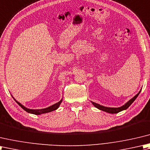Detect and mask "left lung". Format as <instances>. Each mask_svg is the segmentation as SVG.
<instances>
[{
	"label": "left lung",
	"instance_id": "1",
	"mask_svg": "<svg viewBox=\"0 0 150 150\" xmlns=\"http://www.w3.org/2000/svg\"><path fill=\"white\" fill-rule=\"evenodd\" d=\"M141 90H142V88L140 90L139 92L137 93L135 96H134L131 100H129V101H128V102L125 103L124 105H123L121 106V107H119V108H109V107H105V106H103V105H100V104H98V103H95V102H92V101H91V103H93V105L94 107H95V108H96L97 109H98L100 110H102V111H105V112H108V113L116 114V113H118V112H120L122 111H124V110H126L128 108H129V107L131 104H132L134 101L136 100L137 96L139 95V94L140 93V91H141Z\"/></svg>",
	"mask_w": 150,
	"mask_h": 150
}]
</instances>
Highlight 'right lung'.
Masks as SVG:
<instances>
[{
  "label": "right lung",
  "instance_id": "obj_1",
  "mask_svg": "<svg viewBox=\"0 0 150 150\" xmlns=\"http://www.w3.org/2000/svg\"><path fill=\"white\" fill-rule=\"evenodd\" d=\"M11 96L13 97V98L14 99V100L15 102H17V103L18 105H19L21 108H22L24 111H26L27 112H29V113H31V114H33V115H41V114H44V113H47V112H50L51 111H55V110H56L57 109L59 108V107L61 103L62 102V100H63V98H62L59 102H58L56 103H54V104L52 105L49 107H48V108H43V109H28L26 108L25 106H24L23 105L21 104V103L19 102H17V101L15 100L13 96L11 95Z\"/></svg>",
  "mask_w": 150,
  "mask_h": 150
}]
</instances>
